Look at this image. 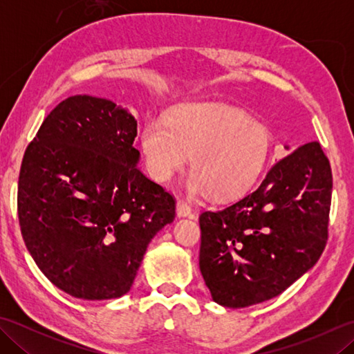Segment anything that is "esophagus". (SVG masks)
<instances>
[{
	"label": "esophagus",
	"instance_id": "esophagus-1",
	"mask_svg": "<svg viewBox=\"0 0 354 354\" xmlns=\"http://www.w3.org/2000/svg\"><path fill=\"white\" fill-rule=\"evenodd\" d=\"M176 213L178 216H190L192 214V205L190 202H187L185 199H178L176 202Z\"/></svg>",
	"mask_w": 354,
	"mask_h": 354
}]
</instances>
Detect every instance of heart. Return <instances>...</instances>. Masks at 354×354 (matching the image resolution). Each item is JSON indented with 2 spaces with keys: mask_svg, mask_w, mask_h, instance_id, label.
<instances>
[{
  "mask_svg": "<svg viewBox=\"0 0 354 354\" xmlns=\"http://www.w3.org/2000/svg\"><path fill=\"white\" fill-rule=\"evenodd\" d=\"M141 145L152 175L167 181L193 155V192L209 190L227 199L242 193L260 175L270 150L269 132L243 111L227 104L194 103L152 118Z\"/></svg>",
  "mask_w": 354,
  "mask_h": 354,
  "instance_id": "1",
  "label": "heart"
}]
</instances>
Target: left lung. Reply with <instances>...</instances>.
Here are the masks:
<instances>
[{
  "label": "left lung",
  "mask_w": 354,
  "mask_h": 354,
  "mask_svg": "<svg viewBox=\"0 0 354 354\" xmlns=\"http://www.w3.org/2000/svg\"><path fill=\"white\" fill-rule=\"evenodd\" d=\"M332 189L328 158L309 141L242 199L202 213L199 268L214 301H268L313 268L327 245Z\"/></svg>",
  "instance_id": "obj_1"
}]
</instances>
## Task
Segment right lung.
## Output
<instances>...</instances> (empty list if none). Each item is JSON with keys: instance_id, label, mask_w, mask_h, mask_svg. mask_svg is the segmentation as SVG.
<instances>
[{"instance_id": "obj_1", "label": "right lung", "mask_w": 354, "mask_h": 354, "mask_svg": "<svg viewBox=\"0 0 354 354\" xmlns=\"http://www.w3.org/2000/svg\"><path fill=\"white\" fill-rule=\"evenodd\" d=\"M137 120L117 103L73 95L45 117L18 181L21 234L44 275L82 299L129 292L176 199L138 167Z\"/></svg>"}]
</instances>
